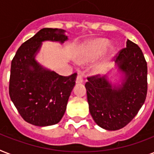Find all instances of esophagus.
I'll return each mask as SVG.
<instances>
[{
  "mask_svg": "<svg viewBox=\"0 0 154 154\" xmlns=\"http://www.w3.org/2000/svg\"><path fill=\"white\" fill-rule=\"evenodd\" d=\"M83 82V78H82V74H78L77 77V80H76V83H82Z\"/></svg>",
  "mask_w": 154,
  "mask_h": 154,
  "instance_id": "1",
  "label": "esophagus"
}]
</instances>
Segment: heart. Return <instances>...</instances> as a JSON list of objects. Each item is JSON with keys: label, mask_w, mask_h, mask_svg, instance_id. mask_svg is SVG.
I'll use <instances>...</instances> for the list:
<instances>
[{"label": "heart", "mask_w": 154, "mask_h": 154, "mask_svg": "<svg viewBox=\"0 0 154 154\" xmlns=\"http://www.w3.org/2000/svg\"><path fill=\"white\" fill-rule=\"evenodd\" d=\"M109 46V42L105 40H96L94 42L89 44L79 55V60L82 62L89 61L98 57L101 56ZM106 68V65L104 63H101L96 66L95 70L97 72H103Z\"/></svg>", "instance_id": "1"}]
</instances>
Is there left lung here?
I'll use <instances>...</instances> for the list:
<instances>
[{
	"label": "left lung",
	"mask_w": 154,
	"mask_h": 154,
	"mask_svg": "<svg viewBox=\"0 0 154 154\" xmlns=\"http://www.w3.org/2000/svg\"><path fill=\"white\" fill-rule=\"evenodd\" d=\"M117 67L125 73L120 87L112 86L105 77H88L85 83L89 109L94 122L107 130L128 125L143 105L147 94V62L140 47L127 41L115 56Z\"/></svg>",
	"instance_id": "obj_1"
}]
</instances>
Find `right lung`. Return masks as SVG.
I'll use <instances>...</instances> for the list:
<instances>
[{
  "label": "right lung",
  "instance_id": "add662e5",
  "mask_svg": "<svg viewBox=\"0 0 154 154\" xmlns=\"http://www.w3.org/2000/svg\"><path fill=\"white\" fill-rule=\"evenodd\" d=\"M65 31L44 28L17 49L11 63L8 93L25 122L48 126L60 122L75 85L77 72L64 77L45 69L35 60L44 41H66Z\"/></svg>",
  "mask_w": 154,
  "mask_h": 154
}]
</instances>
